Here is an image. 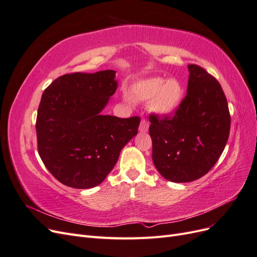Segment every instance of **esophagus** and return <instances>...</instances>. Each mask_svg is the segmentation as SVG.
<instances>
[{
  "label": "esophagus",
  "mask_w": 257,
  "mask_h": 257,
  "mask_svg": "<svg viewBox=\"0 0 257 257\" xmlns=\"http://www.w3.org/2000/svg\"><path fill=\"white\" fill-rule=\"evenodd\" d=\"M148 130H149V122L146 120H142L141 125H139V132H141V133H147Z\"/></svg>",
  "instance_id": "obj_1"
}]
</instances>
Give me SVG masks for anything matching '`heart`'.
I'll return each instance as SVG.
<instances>
[{
  "mask_svg": "<svg viewBox=\"0 0 257 257\" xmlns=\"http://www.w3.org/2000/svg\"><path fill=\"white\" fill-rule=\"evenodd\" d=\"M183 87L177 79H164L151 77L139 80L131 87L134 99L139 102H150V110L160 116H167L180 106L183 97ZM128 100V97H125Z\"/></svg>",
  "mask_w": 257,
  "mask_h": 257,
  "instance_id": "obj_1",
  "label": "heart"
}]
</instances>
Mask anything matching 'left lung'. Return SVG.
I'll use <instances>...</instances> for the list:
<instances>
[{
    "label": "left lung",
    "instance_id": "8db88e82",
    "mask_svg": "<svg viewBox=\"0 0 257 257\" xmlns=\"http://www.w3.org/2000/svg\"><path fill=\"white\" fill-rule=\"evenodd\" d=\"M186 96L174 118L150 115L152 161L166 180L185 183L205 176L226 146L230 116L221 84L191 64Z\"/></svg>",
    "mask_w": 257,
    "mask_h": 257
}]
</instances>
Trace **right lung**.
Listing matches in <instances>:
<instances>
[{
  "mask_svg": "<svg viewBox=\"0 0 257 257\" xmlns=\"http://www.w3.org/2000/svg\"><path fill=\"white\" fill-rule=\"evenodd\" d=\"M118 88L115 71L59 77L42 95L36 119L38 154L50 174L69 188L91 189L114 167L138 133V116L102 114Z\"/></svg>",
  "mask_w": 257,
  "mask_h": 257,
  "instance_id": "add662e5",
  "label": "right lung"
}]
</instances>
